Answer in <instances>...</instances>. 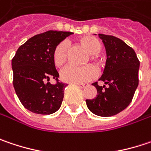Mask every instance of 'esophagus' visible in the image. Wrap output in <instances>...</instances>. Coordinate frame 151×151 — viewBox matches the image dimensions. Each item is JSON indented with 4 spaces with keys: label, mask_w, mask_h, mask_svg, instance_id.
Instances as JSON below:
<instances>
[{
    "label": "esophagus",
    "mask_w": 151,
    "mask_h": 151,
    "mask_svg": "<svg viewBox=\"0 0 151 151\" xmlns=\"http://www.w3.org/2000/svg\"><path fill=\"white\" fill-rule=\"evenodd\" d=\"M75 84H76V85H77V86L81 87V88H83V87H87V84H86V83H75Z\"/></svg>",
    "instance_id": "obj_1"
}]
</instances>
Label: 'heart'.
<instances>
[{"instance_id":"heart-1","label":"heart","mask_w":151,"mask_h":151,"mask_svg":"<svg viewBox=\"0 0 151 151\" xmlns=\"http://www.w3.org/2000/svg\"><path fill=\"white\" fill-rule=\"evenodd\" d=\"M81 43L90 52V58L94 61L98 67L102 64L101 58L99 53L102 50L100 42L93 36H83L81 39ZM68 55V42L66 41L59 42L54 47L52 52V60L56 66H61L65 63ZM97 69L92 64L77 67L74 65H67L61 70V79L70 83H82L90 81L97 76Z\"/></svg>"}]
</instances>
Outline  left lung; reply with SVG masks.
<instances>
[{"instance_id":"left-lung-1","label":"left lung","mask_w":151,"mask_h":151,"mask_svg":"<svg viewBox=\"0 0 151 151\" xmlns=\"http://www.w3.org/2000/svg\"><path fill=\"white\" fill-rule=\"evenodd\" d=\"M107 52L106 65L100 81L93 83L97 96L87 99V108L99 116H115L125 109L132 102L139 85V60L132 47L113 35L99 34Z\"/></svg>"}]
</instances>
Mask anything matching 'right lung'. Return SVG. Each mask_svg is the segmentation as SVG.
<instances>
[{
	"label": "right lung",
	"mask_w": 151,
	"mask_h": 151,
	"mask_svg": "<svg viewBox=\"0 0 151 151\" xmlns=\"http://www.w3.org/2000/svg\"><path fill=\"white\" fill-rule=\"evenodd\" d=\"M72 34L48 30L35 35L21 45L12 58L13 87L21 104L29 111L50 115L60 108L68 84L58 80L52 52L59 42ZM50 78L56 81L55 84L48 82Z\"/></svg>",
	"instance_id": "1"
}]
</instances>
